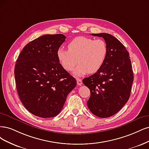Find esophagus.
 <instances>
[{
	"label": "esophagus",
	"instance_id": "obj_1",
	"mask_svg": "<svg viewBox=\"0 0 149 149\" xmlns=\"http://www.w3.org/2000/svg\"><path fill=\"white\" fill-rule=\"evenodd\" d=\"M77 85H81V84H82V81H81V80L80 79H77Z\"/></svg>",
	"mask_w": 149,
	"mask_h": 149
}]
</instances>
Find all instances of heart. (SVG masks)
<instances>
[{
    "label": "heart",
    "mask_w": 149,
    "mask_h": 149,
    "mask_svg": "<svg viewBox=\"0 0 149 149\" xmlns=\"http://www.w3.org/2000/svg\"><path fill=\"white\" fill-rule=\"evenodd\" d=\"M68 47V50L63 48L57 50V59L67 71L72 70L77 63V59L79 64L73 71L76 76L97 72L103 65L108 52L107 44L104 40L85 36L74 38Z\"/></svg>",
    "instance_id": "1"
}]
</instances>
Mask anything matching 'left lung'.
Masks as SVG:
<instances>
[{
    "instance_id": "1",
    "label": "left lung",
    "mask_w": 149,
    "mask_h": 149,
    "mask_svg": "<svg viewBox=\"0 0 149 149\" xmlns=\"http://www.w3.org/2000/svg\"><path fill=\"white\" fill-rule=\"evenodd\" d=\"M102 37L108 52L103 65L96 73L83 79L90 91L87 101L90 111L100 118H108L118 113L130 97L134 74L125 46L108 33L92 34Z\"/></svg>"
}]
</instances>
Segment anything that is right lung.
Returning a JSON list of instances; mask_svg holds the SVG:
<instances>
[{
	"instance_id": "right-lung-1",
	"label": "right lung",
	"mask_w": 149,
	"mask_h": 149,
	"mask_svg": "<svg viewBox=\"0 0 149 149\" xmlns=\"http://www.w3.org/2000/svg\"><path fill=\"white\" fill-rule=\"evenodd\" d=\"M65 38L62 34L38 38L23 47L16 61L14 74L19 98L36 116L47 118L59 114L76 86V80L57 57Z\"/></svg>"
}]
</instances>
